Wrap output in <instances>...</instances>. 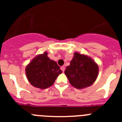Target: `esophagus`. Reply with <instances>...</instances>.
Returning a JSON list of instances; mask_svg holds the SVG:
<instances>
[{
	"mask_svg": "<svg viewBox=\"0 0 122 122\" xmlns=\"http://www.w3.org/2000/svg\"><path fill=\"white\" fill-rule=\"evenodd\" d=\"M60 69H61V70L63 72L65 71V66H61V68H60Z\"/></svg>",
	"mask_w": 122,
	"mask_h": 122,
	"instance_id": "obj_1",
	"label": "esophagus"
}]
</instances>
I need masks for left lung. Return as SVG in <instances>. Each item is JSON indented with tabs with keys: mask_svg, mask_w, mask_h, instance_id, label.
Listing matches in <instances>:
<instances>
[{
	"mask_svg": "<svg viewBox=\"0 0 122 122\" xmlns=\"http://www.w3.org/2000/svg\"><path fill=\"white\" fill-rule=\"evenodd\" d=\"M98 71V66L93 59L76 52L70 65L66 66L65 74L71 86L82 89L93 84L97 78Z\"/></svg>",
	"mask_w": 122,
	"mask_h": 122,
	"instance_id": "1",
	"label": "left lung"
}]
</instances>
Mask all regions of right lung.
<instances>
[{
	"mask_svg": "<svg viewBox=\"0 0 122 122\" xmlns=\"http://www.w3.org/2000/svg\"><path fill=\"white\" fill-rule=\"evenodd\" d=\"M62 73L57 62L48 57V52L36 56L25 68L28 81L32 86L41 89L53 85L56 78Z\"/></svg>",
	"mask_w": 122,
	"mask_h": 122,
	"instance_id": "add662e5",
	"label": "right lung"
}]
</instances>
